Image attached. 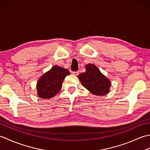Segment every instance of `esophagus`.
I'll return each instance as SVG.
<instances>
[{
  "label": "esophagus",
  "mask_w": 150,
  "mask_h": 150,
  "mask_svg": "<svg viewBox=\"0 0 150 150\" xmlns=\"http://www.w3.org/2000/svg\"><path fill=\"white\" fill-rule=\"evenodd\" d=\"M72 73H73V75L77 76V75L79 74V71H73Z\"/></svg>",
  "instance_id": "esophagus-1"
}]
</instances>
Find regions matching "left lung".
<instances>
[{
	"label": "left lung",
	"mask_w": 150,
	"mask_h": 150,
	"mask_svg": "<svg viewBox=\"0 0 150 150\" xmlns=\"http://www.w3.org/2000/svg\"><path fill=\"white\" fill-rule=\"evenodd\" d=\"M85 73L79 75V79L82 86L92 94L102 96L110 91V81L102 74L96 66L91 64L86 66Z\"/></svg>",
	"instance_id": "8db88e82"
}]
</instances>
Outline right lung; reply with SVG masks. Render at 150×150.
Returning <instances> with one entry per match:
<instances>
[{
	"mask_svg": "<svg viewBox=\"0 0 150 150\" xmlns=\"http://www.w3.org/2000/svg\"><path fill=\"white\" fill-rule=\"evenodd\" d=\"M70 74L67 69L55 66L44 74L37 82L38 96L43 98H52L60 91L62 82L67 75Z\"/></svg>",
	"mask_w": 150,
	"mask_h": 150,
	"instance_id": "right-lung-1",
	"label": "right lung"
}]
</instances>
